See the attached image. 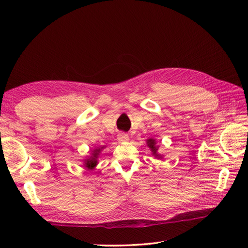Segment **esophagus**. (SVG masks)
Masks as SVG:
<instances>
[{
	"instance_id": "obj_1",
	"label": "esophagus",
	"mask_w": 248,
	"mask_h": 248,
	"mask_svg": "<svg viewBox=\"0 0 248 248\" xmlns=\"http://www.w3.org/2000/svg\"><path fill=\"white\" fill-rule=\"evenodd\" d=\"M117 140L120 141V143H124V141H128L129 140V135L125 133H119Z\"/></svg>"
}]
</instances>
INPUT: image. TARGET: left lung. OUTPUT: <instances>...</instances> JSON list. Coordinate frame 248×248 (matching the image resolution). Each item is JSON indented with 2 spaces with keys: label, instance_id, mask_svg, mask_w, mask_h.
I'll use <instances>...</instances> for the list:
<instances>
[{
  "label": "left lung",
  "instance_id": "8db88e82",
  "mask_svg": "<svg viewBox=\"0 0 248 248\" xmlns=\"http://www.w3.org/2000/svg\"><path fill=\"white\" fill-rule=\"evenodd\" d=\"M146 144L147 146L149 147V149L151 151L152 155H154L155 157H156V159H162L163 155H161L160 154H157V149H159V146L156 145V140L152 139V138H149L148 140H146Z\"/></svg>",
  "mask_w": 248,
  "mask_h": 248
}]
</instances>
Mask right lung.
I'll return each mask as SVG.
<instances>
[{
	"label": "right lung",
	"mask_w": 248,
	"mask_h": 248,
	"mask_svg": "<svg viewBox=\"0 0 248 248\" xmlns=\"http://www.w3.org/2000/svg\"><path fill=\"white\" fill-rule=\"evenodd\" d=\"M105 145L103 146H99V147H94L93 149H92L91 151V155L86 156L85 159L82 160L83 161V166L86 168L87 170L92 171L93 170L94 168H96V166L98 165V157L100 155V154H101V151L105 148Z\"/></svg>",
	"instance_id": "1"
}]
</instances>
